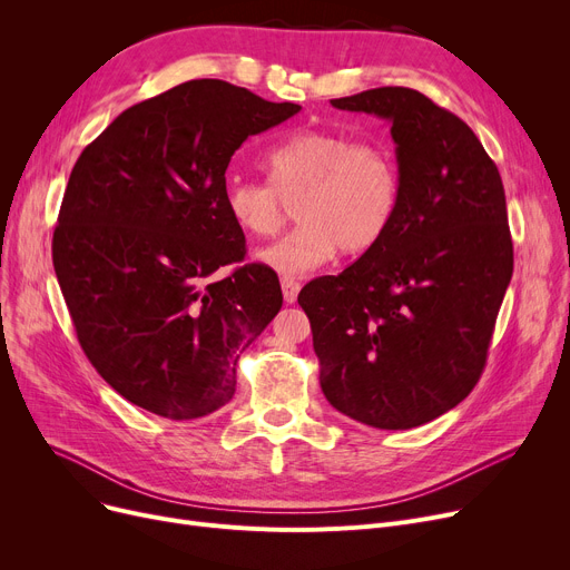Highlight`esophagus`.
Here are the masks:
<instances>
[{"instance_id":"obj_1","label":"esophagus","mask_w":570,"mask_h":570,"mask_svg":"<svg viewBox=\"0 0 570 570\" xmlns=\"http://www.w3.org/2000/svg\"><path fill=\"white\" fill-rule=\"evenodd\" d=\"M282 291H284V301L293 305L297 301V291H301V282L293 277H282Z\"/></svg>"}]
</instances>
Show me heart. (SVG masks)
<instances>
[{
    "label": "heart",
    "mask_w": 570,
    "mask_h": 570,
    "mask_svg": "<svg viewBox=\"0 0 570 570\" xmlns=\"http://www.w3.org/2000/svg\"><path fill=\"white\" fill-rule=\"evenodd\" d=\"M267 183L228 179L224 207L252 237H273L295 205L303 224L258 254L284 275H305L337 249L365 254L391 228L400 205V168L381 142H355L327 129L295 131L263 159Z\"/></svg>",
    "instance_id": "obj_1"
}]
</instances>
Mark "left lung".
<instances>
[{"label": "left lung", "mask_w": 570, "mask_h": 570, "mask_svg": "<svg viewBox=\"0 0 570 570\" xmlns=\"http://www.w3.org/2000/svg\"><path fill=\"white\" fill-rule=\"evenodd\" d=\"M331 104L393 125L400 205L376 247L297 295L321 391L357 423L417 428L458 406L485 370L513 277L503 183L469 125L415 89Z\"/></svg>", "instance_id": "left-lung-1"}]
</instances>
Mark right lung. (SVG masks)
Wrapping results in <instances>:
<instances>
[{
  "label": "right lung",
  "instance_id": "obj_1",
  "mask_svg": "<svg viewBox=\"0 0 570 570\" xmlns=\"http://www.w3.org/2000/svg\"><path fill=\"white\" fill-rule=\"evenodd\" d=\"M297 110L189 80L117 115L78 157L52 265L87 361L131 404L191 421L233 397L237 357L282 309V286L263 263L208 279L247 254L226 168Z\"/></svg>",
  "mask_w": 570,
  "mask_h": 570
}]
</instances>
